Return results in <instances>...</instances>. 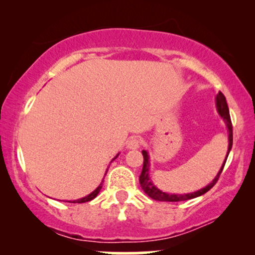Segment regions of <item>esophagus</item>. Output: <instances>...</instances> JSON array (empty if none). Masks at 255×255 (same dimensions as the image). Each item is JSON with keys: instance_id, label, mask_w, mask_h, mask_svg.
I'll return each mask as SVG.
<instances>
[{"instance_id": "esophagus-1", "label": "esophagus", "mask_w": 255, "mask_h": 255, "mask_svg": "<svg viewBox=\"0 0 255 255\" xmlns=\"http://www.w3.org/2000/svg\"><path fill=\"white\" fill-rule=\"evenodd\" d=\"M140 145H141V141H140V139L137 136H131L127 141V147L129 150H136V148L140 147Z\"/></svg>"}]
</instances>
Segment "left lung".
<instances>
[{
    "label": "left lung",
    "mask_w": 255,
    "mask_h": 255,
    "mask_svg": "<svg viewBox=\"0 0 255 255\" xmlns=\"http://www.w3.org/2000/svg\"><path fill=\"white\" fill-rule=\"evenodd\" d=\"M216 107H217V111L218 114L221 115V118L224 120V122L227 124V128H228V137H229V146H228V152H227V157H225L224 163L221 166V170L218 171L217 176L212 180L211 183L207 184L206 187L204 188L199 189L197 192L193 193H188V194H172V193H165L162 192L160 189H158L154 183L152 182V180L150 178V157H148L147 151L142 150V156H144V165H142V171L139 176V182L140 186H141L142 191H144L148 197L153 199V200L157 201H183V200H189V199L200 197V195L205 194L206 192H209L210 189L217 183L219 176H221L222 171H223V168L225 165V162H227V158L229 156V152L233 147V125H231V120H230V114H229V108H228L227 101H225L224 95L222 92H219L216 97Z\"/></svg>",
    "instance_id": "left-lung-1"
}]
</instances>
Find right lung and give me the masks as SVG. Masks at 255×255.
Instances as JSON below:
<instances>
[{
    "mask_svg": "<svg viewBox=\"0 0 255 255\" xmlns=\"http://www.w3.org/2000/svg\"><path fill=\"white\" fill-rule=\"evenodd\" d=\"M118 156H119V154H116V157L114 158V159H116V158H118ZM114 159H113V160H114ZM113 160H111V162H113ZM107 171H108V170H107ZM105 175H107V172H105ZM102 187H103V181H102L101 184H99L97 188H96L95 191L91 193V194L87 195V197L81 198V199H78V200H74V201H71V203H79V204H80V203H86V201H91V200H92V199H95L96 197H97L98 193L101 192Z\"/></svg>",
    "mask_w": 255,
    "mask_h": 255,
    "instance_id": "add662e5",
    "label": "right lung"
}]
</instances>
